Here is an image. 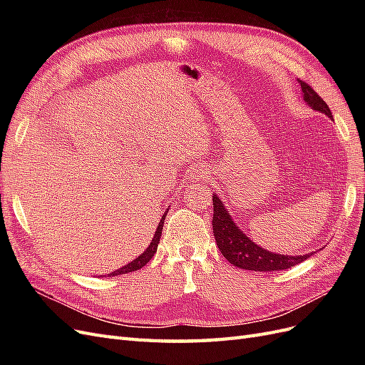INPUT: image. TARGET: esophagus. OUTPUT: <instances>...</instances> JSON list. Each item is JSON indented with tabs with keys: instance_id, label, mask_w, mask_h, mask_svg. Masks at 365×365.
<instances>
[{
	"instance_id": "1",
	"label": "esophagus",
	"mask_w": 365,
	"mask_h": 365,
	"mask_svg": "<svg viewBox=\"0 0 365 365\" xmlns=\"http://www.w3.org/2000/svg\"><path fill=\"white\" fill-rule=\"evenodd\" d=\"M210 175V170H208V168L207 165H202V164H200V165H195V168H192V170L189 172V176L192 180H202V178H207V176Z\"/></svg>"
}]
</instances>
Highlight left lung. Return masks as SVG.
I'll list each match as a JSON object with an SVG mask.
<instances>
[{
	"label": "left lung",
	"instance_id": "8db88e82",
	"mask_svg": "<svg viewBox=\"0 0 365 365\" xmlns=\"http://www.w3.org/2000/svg\"><path fill=\"white\" fill-rule=\"evenodd\" d=\"M298 83L302 85L304 102L315 109V111L323 113L332 118V113H330L327 103L314 91V88L303 81H298ZM213 233L217 248L222 252V256L240 269L263 272L280 269L283 271L311 257V254H304V256H283V254L271 252L254 244L235 224V220L231 219L225 205L219 200L217 195L213 196Z\"/></svg>",
	"mask_w": 365,
	"mask_h": 365
}]
</instances>
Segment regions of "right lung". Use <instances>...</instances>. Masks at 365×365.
<instances>
[{
	"mask_svg": "<svg viewBox=\"0 0 365 365\" xmlns=\"http://www.w3.org/2000/svg\"><path fill=\"white\" fill-rule=\"evenodd\" d=\"M165 215H168V213H164V215H163V217H161V220H160V224H158V227H157L155 235H153V239H152V242H150V245L148 247V250H146L145 252H143L141 256H138L135 260H132L130 263L125 264V267H121V268H118V269L113 271V272L109 274V275L128 274V272L137 271V269H140V268L145 267V264H146V263L153 257V254L157 252V248H158V244H160V237H161V231H163V225H164V220H165Z\"/></svg>",
	"mask_w": 365,
	"mask_h": 365,
	"instance_id": "right-lung-1",
	"label": "right lung"
}]
</instances>
